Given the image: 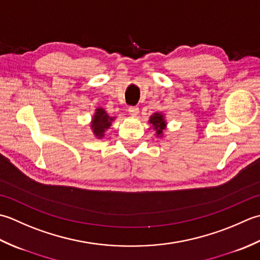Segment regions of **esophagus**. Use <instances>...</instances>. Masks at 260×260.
<instances>
[{
  "label": "esophagus",
  "mask_w": 260,
  "mask_h": 260,
  "mask_svg": "<svg viewBox=\"0 0 260 260\" xmlns=\"http://www.w3.org/2000/svg\"><path fill=\"white\" fill-rule=\"evenodd\" d=\"M129 113L131 115H134V116L138 115V113H139V108H138V107H130L129 108Z\"/></svg>",
  "instance_id": "1"
}]
</instances>
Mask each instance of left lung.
<instances>
[{"mask_svg":"<svg viewBox=\"0 0 260 260\" xmlns=\"http://www.w3.org/2000/svg\"><path fill=\"white\" fill-rule=\"evenodd\" d=\"M149 123L152 125L153 130L156 131L157 137H161L162 131L166 129V120H165V116H164V114L153 113L150 116Z\"/></svg>","mask_w":260,"mask_h":260,"instance_id":"8db88e82","label":"left lung"}]
</instances>
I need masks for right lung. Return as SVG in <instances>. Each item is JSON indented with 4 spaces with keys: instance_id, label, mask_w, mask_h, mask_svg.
Masks as SVG:
<instances>
[{
    "instance_id": "obj_1",
    "label": "right lung",
    "mask_w": 260,
    "mask_h": 260,
    "mask_svg": "<svg viewBox=\"0 0 260 260\" xmlns=\"http://www.w3.org/2000/svg\"><path fill=\"white\" fill-rule=\"evenodd\" d=\"M114 118L109 116L108 113L105 112V110L102 108H98L95 110V113L93 115L92 122H91V129L93 131L94 136L96 138H103L105 131H107Z\"/></svg>"
}]
</instances>
